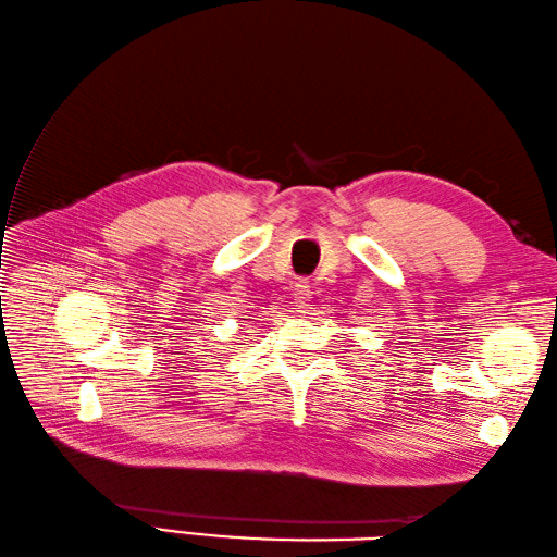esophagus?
Listing matches in <instances>:
<instances>
[{"label": "esophagus", "mask_w": 557, "mask_h": 557, "mask_svg": "<svg viewBox=\"0 0 557 557\" xmlns=\"http://www.w3.org/2000/svg\"><path fill=\"white\" fill-rule=\"evenodd\" d=\"M292 292H294L296 306H299L301 310H306L310 306V299H313V289H310V284L306 280H296Z\"/></svg>", "instance_id": "obj_1"}]
</instances>
